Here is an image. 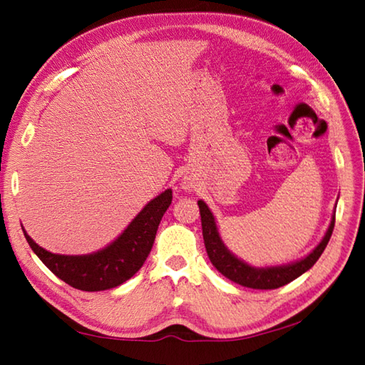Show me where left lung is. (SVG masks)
Here are the masks:
<instances>
[{
    "label": "left lung",
    "mask_w": 365,
    "mask_h": 365,
    "mask_svg": "<svg viewBox=\"0 0 365 365\" xmlns=\"http://www.w3.org/2000/svg\"><path fill=\"white\" fill-rule=\"evenodd\" d=\"M197 205L200 212V222H202V235H204L205 250L208 254V259H210V262L213 263V267L218 269L222 276L230 279L232 282L240 284L243 287H250V289H259V290L279 289V287L289 284L293 281V279H297L302 273H306L309 268H312L314 263L319 260V257L323 254L324 247H327L336 224V213H334L332 221L329 224V229L327 232V235H324V238L322 240V243L302 260H298L292 263V265H285V267L254 268L240 259H237L234 254H230L227 251V247L224 246L222 240L218 234V227H216L212 212L208 210V207L205 205V202H202V200H197Z\"/></svg>",
    "instance_id": "1"
}]
</instances>
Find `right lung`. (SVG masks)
Returning a JSON list of instances; mask_svg holds the SVG:
<instances>
[{
	"label": "right lung",
	"mask_w": 365,
	"mask_h": 365,
	"mask_svg": "<svg viewBox=\"0 0 365 365\" xmlns=\"http://www.w3.org/2000/svg\"><path fill=\"white\" fill-rule=\"evenodd\" d=\"M170 202L173 191L166 190L139 212L115 242L89 255L51 254L38 246L25 230L23 234L31 250L61 281L84 292L108 290L128 281L143 267Z\"/></svg>",
	"instance_id": "right-lung-1"
}]
</instances>
